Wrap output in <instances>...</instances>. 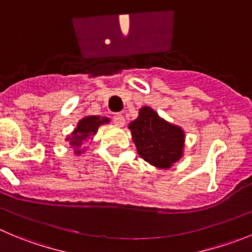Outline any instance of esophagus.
<instances>
[{
    "instance_id": "esophagus-1",
    "label": "esophagus",
    "mask_w": 252,
    "mask_h": 252,
    "mask_svg": "<svg viewBox=\"0 0 252 252\" xmlns=\"http://www.w3.org/2000/svg\"><path fill=\"white\" fill-rule=\"evenodd\" d=\"M112 121H114V124L116 125V126H120V127H121V126L125 125V117L122 116L121 114H116L112 116Z\"/></svg>"
}]
</instances>
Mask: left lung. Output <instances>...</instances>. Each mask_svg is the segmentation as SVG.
Wrapping results in <instances>:
<instances>
[{
	"mask_svg": "<svg viewBox=\"0 0 252 252\" xmlns=\"http://www.w3.org/2000/svg\"><path fill=\"white\" fill-rule=\"evenodd\" d=\"M128 127L137 153L152 166L169 168L182 157L183 131L160 119L151 107H142L137 119Z\"/></svg>",
	"mask_w": 252,
	"mask_h": 252,
	"instance_id": "left-lung-1",
	"label": "left lung"
}]
</instances>
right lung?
Wrapping results in <instances>:
<instances>
[{"label": "right lung", "mask_w": 252, "mask_h": 252, "mask_svg": "<svg viewBox=\"0 0 252 252\" xmlns=\"http://www.w3.org/2000/svg\"><path fill=\"white\" fill-rule=\"evenodd\" d=\"M104 122H107V119H100L99 116H88L85 119L80 120L76 128L74 130V132L71 133L70 142L73 145L79 146L81 143V141L88 138L89 136L95 135L97 131V127L101 124H104ZM76 153H79V151H76Z\"/></svg>", "instance_id": "right-lung-1"}]
</instances>
